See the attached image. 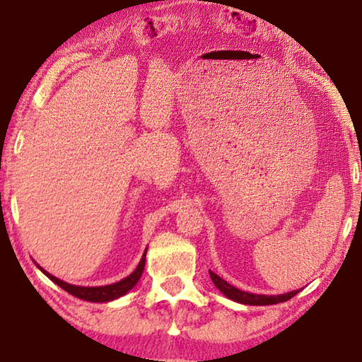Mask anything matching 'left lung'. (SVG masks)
<instances>
[{"instance_id": "8db88e82", "label": "left lung", "mask_w": 362, "mask_h": 362, "mask_svg": "<svg viewBox=\"0 0 362 362\" xmlns=\"http://www.w3.org/2000/svg\"><path fill=\"white\" fill-rule=\"evenodd\" d=\"M211 279L212 283L216 284L217 289L231 300H235L238 303L243 305H274V303H281V302H287V300L292 298L293 296H297L298 291H292L287 293H281V296H259V293H250V292H244L233 287L231 284L226 283L225 279H222L220 276H217L216 273L211 272Z\"/></svg>"}]
</instances>
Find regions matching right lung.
<instances>
[{"label": "right lung", "mask_w": 362, "mask_h": 362, "mask_svg": "<svg viewBox=\"0 0 362 362\" xmlns=\"http://www.w3.org/2000/svg\"><path fill=\"white\" fill-rule=\"evenodd\" d=\"M145 255H146V249L142 255V259H140L137 268L134 269V272L129 274V276L118 281V283L115 284H108V286H99V287H83V286H73L65 283V281H60L59 278L52 276L51 273H47L46 269H42L41 267H38L42 273L46 274V276L52 281V283H56L57 286L62 287L64 291H66L71 296H75L81 300H88V302H97V303H103V302H112L115 298H119L124 296V293L129 292L134 286L137 284V281L140 279L144 273V268H145Z\"/></svg>", "instance_id": "right-lung-1"}]
</instances>
